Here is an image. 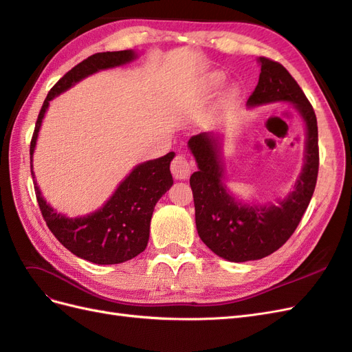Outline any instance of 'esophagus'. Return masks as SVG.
<instances>
[{"instance_id":"1","label":"esophagus","mask_w":352,"mask_h":352,"mask_svg":"<svg viewBox=\"0 0 352 352\" xmlns=\"http://www.w3.org/2000/svg\"><path fill=\"white\" fill-rule=\"evenodd\" d=\"M170 170H172V173L176 179L184 180V179L189 177L190 170H192V164H190V162L185 155L177 154L173 158L172 164H170Z\"/></svg>"}]
</instances>
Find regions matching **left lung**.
I'll use <instances>...</instances> for the list:
<instances>
[{"label":"left lung","instance_id":"obj_1","mask_svg":"<svg viewBox=\"0 0 352 352\" xmlns=\"http://www.w3.org/2000/svg\"><path fill=\"white\" fill-rule=\"evenodd\" d=\"M258 63V83L247 104L255 107L287 101L300 113L307 127L304 167L292 192L278 206L243 204L223 184L217 138L199 133L188 141L198 164V172L189 179L198 235L212 252L233 263L267 257L292 236L310 204L318 173L317 119L310 101L280 63L265 57H260Z\"/></svg>","mask_w":352,"mask_h":352}]
</instances>
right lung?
<instances>
[{"mask_svg": "<svg viewBox=\"0 0 352 352\" xmlns=\"http://www.w3.org/2000/svg\"><path fill=\"white\" fill-rule=\"evenodd\" d=\"M135 58L136 54L132 50L97 52L69 70L51 88L38 114L30 141L32 177L35 179L32 157L50 101L89 74L126 65ZM173 157L175 153H168L164 157L138 164L100 210L83 217L70 219L57 212L42 198L35 182V194L42 217L47 221L52 235L79 258L95 264H119L132 260L146 248L154 207L173 185V177L170 173V162Z\"/></svg>", "mask_w": 352, "mask_h": 352, "instance_id": "obj_1", "label": "right lung"}]
</instances>
